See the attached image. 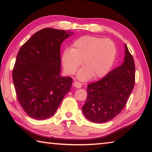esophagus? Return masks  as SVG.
<instances>
[{
	"mask_svg": "<svg viewBox=\"0 0 152 152\" xmlns=\"http://www.w3.org/2000/svg\"><path fill=\"white\" fill-rule=\"evenodd\" d=\"M73 86H74V87H76V88H81V87H82V84L80 83V82H79L74 81V82H73Z\"/></svg>",
	"mask_w": 152,
	"mask_h": 152,
	"instance_id": "34e87169",
	"label": "esophagus"
}]
</instances>
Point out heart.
<instances>
[{"label":"heart","instance_id":"b5f03b06","mask_svg":"<svg viewBox=\"0 0 152 152\" xmlns=\"http://www.w3.org/2000/svg\"><path fill=\"white\" fill-rule=\"evenodd\" d=\"M117 47L113 40L96 36L84 35L76 39L72 48H66L61 56V64L68 74H78L82 80L102 78L111 70L117 56Z\"/></svg>","mask_w":152,"mask_h":152}]
</instances>
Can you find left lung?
<instances>
[{
  "mask_svg": "<svg viewBox=\"0 0 152 152\" xmlns=\"http://www.w3.org/2000/svg\"><path fill=\"white\" fill-rule=\"evenodd\" d=\"M124 62L99 81L87 86L84 116L95 123L109 121L124 109L135 85L134 60L125 45Z\"/></svg>",
  "mask_w": 152,
  "mask_h": 152,
  "instance_id": "1",
  "label": "left lung"
}]
</instances>
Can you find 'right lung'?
Wrapping results in <instances>:
<instances>
[{
	"instance_id": "obj_1",
	"label": "right lung",
	"mask_w": 152,
	"mask_h": 152,
	"mask_svg": "<svg viewBox=\"0 0 152 152\" xmlns=\"http://www.w3.org/2000/svg\"><path fill=\"white\" fill-rule=\"evenodd\" d=\"M71 33L45 28L31 36L17 53L12 80L18 101L30 117H51L70 91L72 78L61 77L60 72V45Z\"/></svg>"
}]
</instances>
